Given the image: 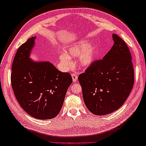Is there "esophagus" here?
I'll return each instance as SVG.
<instances>
[{
  "label": "esophagus",
  "mask_w": 146,
  "mask_h": 146,
  "mask_svg": "<svg viewBox=\"0 0 146 146\" xmlns=\"http://www.w3.org/2000/svg\"><path fill=\"white\" fill-rule=\"evenodd\" d=\"M72 79H73V81L74 82H75L77 81V80H78V76H77V74L76 73H72Z\"/></svg>",
  "instance_id": "obj_1"
}]
</instances>
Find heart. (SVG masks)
Segmentation results:
<instances>
[{
    "label": "heart",
    "instance_id": "obj_1",
    "mask_svg": "<svg viewBox=\"0 0 146 146\" xmlns=\"http://www.w3.org/2000/svg\"><path fill=\"white\" fill-rule=\"evenodd\" d=\"M97 49L94 45L90 44L86 40H82L70 44L66 48V54L60 55V60L66 66L71 64V58L78 57L80 66L86 68L89 66L96 58Z\"/></svg>",
    "mask_w": 146,
    "mask_h": 146
}]
</instances>
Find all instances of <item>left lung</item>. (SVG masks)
Listing matches in <instances>:
<instances>
[{"instance_id":"8db88e82","label":"left lung","mask_w":146,"mask_h":146,"mask_svg":"<svg viewBox=\"0 0 146 146\" xmlns=\"http://www.w3.org/2000/svg\"><path fill=\"white\" fill-rule=\"evenodd\" d=\"M114 44L102 60L93 62L78 81L86 107L97 115L109 114L122 106L134 83L132 56L123 39L113 34Z\"/></svg>"}]
</instances>
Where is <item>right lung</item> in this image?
Wrapping results in <instances>:
<instances>
[{"instance_id":"1","label":"right lung","mask_w":146,"mask_h":146,"mask_svg":"<svg viewBox=\"0 0 146 146\" xmlns=\"http://www.w3.org/2000/svg\"><path fill=\"white\" fill-rule=\"evenodd\" d=\"M36 38L28 39L18 48L12 63L11 84L24 111L36 119H51L60 113L73 80L70 73L61 72L50 62L31 60Z\"/></svg>"}]
</instances>
